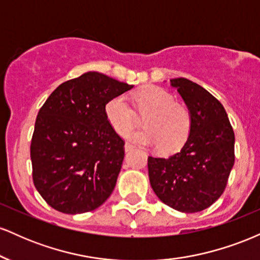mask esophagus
Returning <instances> with one entry per match:
<instances>
[{"instance_id":"obj_1","label":"esophagus","mask_w":260,"mask_h":260,"mask_svg":"<svg viewBox=\"0 0 260 260\" xmlns=\"http://www.w3.org/2000/svg\"><path fill=\"white\" fill-rule=\"evenodd\" d=\"M134 149V147L132 144H129V143H126V144H124V150L126 151H132Z\"/></svg>"}]
</instances>
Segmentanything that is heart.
<instances>
[{
	"label": "heart",
	"mask_w": 260,
	"mask_h": 260,
	"mask_svg": "<svg viewBox=\"0 0 260 260\" xmlns=\"http://www.w3.org/2000/svg\"><path fill=\"white\" fill-rule=\"evenodd\" d=\"M145 129L128 134L131 142L145 147H159L162 153H174L187 142L192 127L186 106L176 103L175 96L160 86H145L133 95ZM105 115L113 129L126 136L137 123V115L122 95L112 98L105 105Z\"/></svg>",
	"instance_id": "obj_1"
}]
</instances>
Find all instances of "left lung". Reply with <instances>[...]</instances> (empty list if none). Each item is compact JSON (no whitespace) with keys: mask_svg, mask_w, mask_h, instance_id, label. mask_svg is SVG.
Returning <instances> with one entry per match:
<instances>
[{"mask_svg":"<svg viewBox=\"0 0 260 260\" xmlns=\"http://www.w3.org/2000/svg\"><path fill=\"white\" fill-rule=\"evenodd\" d=\"M190 113L187 142L169 157H148L150 186L161 202L182 213L210 207L225 190L235 164V133L216 98L186 78L170 79Z\"/></svg>","mask_w":260,"mask_h":260,"instance_id":"left-lung-1","label":"left lung"}]
</instances>
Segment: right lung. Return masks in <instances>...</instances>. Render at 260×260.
I'll return each mask as SVG.
<instances>
[{
	"mask_svg": "<svg viewBox=\"0 0 260 260\" xmlns=\"http://www.w3.org/2000/svg\"><path fill=\"white\" fill-rule=\"evenodd\" d=\"M132 88L86 72L62 83L45 101L35 121L30 157L35 188L50 207L82 214L111 196L124 142L107 121L105 105Z\"/></svg>",
	"mask_w": 260,
	"mask_h": 260,
	"instance_id": "right-lung-1",
	"label": "right lung"
}]
</instances>
